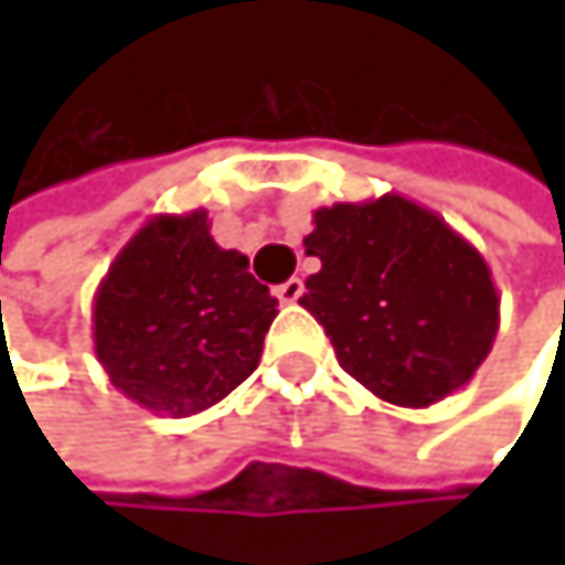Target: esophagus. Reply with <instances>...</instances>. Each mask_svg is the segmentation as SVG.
Listing matches in <instances>:
<instances>
[{
  "label": "esophagus",
  "instance_id": "obj_1",
  "mask_svg": "<svg viewBox=\"0 0 565 565\" xmlns=\"http://www.w3.org/2000/svg\"><path fill=\"white\" fill-rule=\"evenodd\" d=\"M274 295H277V301H280V305H295V301L305 295L301 277H291V280H285V285H277V288H274Z\"/></svg>",
  "mask_w": 565,
  "mask_h": 565
}]
</instances>
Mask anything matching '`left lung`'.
Here are the masks:
<instances>
[{"label": "left lung", "mask_w": 565, "mask_h": 565, "mask_svg": "<svg viewBox=\"0 0 565 565\" xmlns=\"http://www.w3.org/2000/svg\"><path fill=\"white\" fill-rule=\"evenodd\" d=\"M311 223L305 250L321 267L301 305L324 324L345 373L396 406L458 393L498 335L484 257L399 192L321 206Z\"/></svg>", "instance_id": "8db88e82"}]
</instances>
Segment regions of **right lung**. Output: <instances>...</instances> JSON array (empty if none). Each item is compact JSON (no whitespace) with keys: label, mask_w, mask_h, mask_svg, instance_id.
Masks as SVG:
<instances>
[{"label":"right lung","mask_w":565,"mask_h":565,"mask_svg":"<svg viewBox=\"0 0 565 565\" xmlns=\"http://www.w3.org/2000/svg\"><path fill=\"white\" fill-rule=\"evenodd\" d=\"M247 267L210 236L206 210L151 216L94 295V352L111 386L169 417L203 414L241 386L277 315Z\"/></svg>","instance_id":"obj_1"}]
</instances>
